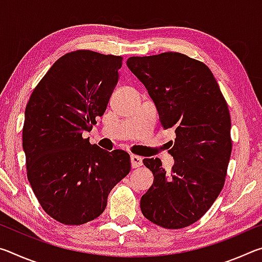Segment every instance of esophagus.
Listing matches in <instances>:
<instances>
[{
	"instance_id": "1",
	"label": "esophagus",
	"mask_w": 262,
	"mask_h": 262,
	"mask_svg": "<svg viewBox=\"0 0 262 262\" xmlns=\"http://www.w3.org/2000/svg\"><path fill=\"white\" fill-rule=\"evenodd\" d=\"M130 163H132V167L133 168H136L142 165V157L140 156H136V155H132L130 156Z\"/></svg>"
}]
</instances>
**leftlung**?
<instances>
[{
	"mask_svg": "<svg viewBox=\"0 0 262 262\" xmlns=\"http://www.w3.org/2000/svg\"><path fill=\"white\" fill-rule=\"evenodd\" d=\"M127 67L148 90L163 127L176 129L170 173L159 158L143 159L154 183L141 198L142 214L165 229L188 227L224 186L232 150L227 101L210 69L181 53L132 56Z\"/></svg>",
	"mask_w": 262,
	"mask_h": 262,
	"instance_id": "obj_1",
	"label": "left lung"
}]
</instances>
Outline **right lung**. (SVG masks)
I'll return each mask as SVG.
<instances>
[{
	"label": "right lung",
	"instance_id": "1",
	"mask_svg": "<svg viewBox=\"0 0 262 262\" xmlns=\"http://www.w3.org/2000/svg\"><path fill=\"white\" fill-rule=\"evenodd\" d=\"M121 64V56L68 53L52 66L26 105L28 179L42 209L62 224L97 219L111 190L130 171L126 151H106L82 137L106 111Z\"/></svg>",
	"mask_w": 262,
	"mask_h": 262
}]
</instances>
